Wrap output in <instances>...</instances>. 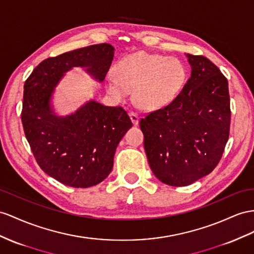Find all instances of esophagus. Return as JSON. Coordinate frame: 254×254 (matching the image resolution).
Segmentation results:
<instances>
[{"label":"esophagus","mask_w":254,"mask_h":254,"mask_svg":"<svg viewBox=\"0 0 254 254\" xmlns=\"http://www.w3.org/2000/svg\"><path fill=\"white\" fill-rule=\"evenodd\" d=\"M129 118H131V120H132V122H133V125H138V121H139V117H138V115L136 114V113H134V112H129Z\"/></svg>","instance_id":"esophagus-1"}]
</instances>
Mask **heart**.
<instances>
[{
	"label": "heart",
	"mask_w": 254,
	"mask_h": 254,
	"mask_svg": "<svg viewBox=\"0 0 254 254\" xmlns=\"http://www.w3.org/2000/svg\"><path fill=\"white\" fill-rule=\"evenodd\" d=\"M115 76L107 78V90L122 100L134 90V101L144 109H159L170 104L183 87L186 69L180 61L160 55L136 53L115 64Z\"/></svg>",
	"instance_id": "obj_1"
}]
</instances>
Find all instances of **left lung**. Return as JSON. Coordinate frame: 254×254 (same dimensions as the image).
Listing matches in <instances>:
<instances>
[{"instance_id": "left-lung-1", "label": "left lung", "mask_w": 254, "mask_h": 254, "mask_svg": "<svg viewBox=\"0 0 254 254\" xmlns=\"http://www.w3.org/2000/svg\"><path fill=\"white\" fill-rule=\"evenodd\" d=\"M191 76L168 104L139 121L154 176L168 186H189L210 174L230 135L229 82L209 59L188 54Z\"/></svg>"}]
</instances>
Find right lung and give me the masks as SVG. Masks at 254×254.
I'll return each mask as SVG.
<instances>
[{"instance_id":"obj_1","label":"right lung","mask_w":254,"mask_h":254,"mask_svg":"<svg viewBox=\"0 0 254 254\" xmlns=\"http://www.w3.org/2000/svg\"><path fill=\"white\" fill-rule=\"evenodd\" d=\"M114 53L112 45L104 43L50 57L24 82L21 121L25 137L42 170L65 186L89 188L102 183L113 170L116 148L132 121L121 106L95 101L60 118L50 108L51 93L73 66L87 67L103 81Z\"/></svg>"}]
</instances>
